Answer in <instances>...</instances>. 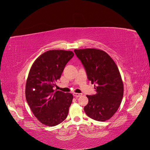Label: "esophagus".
Here are the masks:
<instances>
[{"label":"esophagus","instance_id":"34e87169","mask_svg":"<svg viewBox=\"0 0 150 150\" xmlns=\"http://www.w3.org/2000/svg\"><path fill=\"white\" fill-rule=\"evenodd\" d=\"M82 94H79V93H74V96L75 98H79L80 96H81Z\"/></svg>","mask_w":150,"mask_h":150}]
</instances>
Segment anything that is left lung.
<instances>
[{"instance_id": "1", "label": "left lung", "mask_w": 150, "mask_h": 150, "mask_svg": "<svg viewBox=\"0 0 150 150\" xmlns=\"http://www.w3.org/2000/svg\"><path fill=\"white\" fill-rule=\"evenodd\" d=\"M74 52L96 91V94L86 96L89 102L84 107L85 113L95 120H108L118 109L124 95V85L117 64L102 50L75 49Z\"/></svg>"}]
</instances>
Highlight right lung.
I'll list each match as a JSON object with an SVG mask.
<instances>
[{"label": "right lung", "instance_id": "obj_1", "mask_svg": "<svg viewBox=\"0 0 150 150\" xmlns=\"http://www.w3.org/2000/svg\"><path fill=\"white\" fill-rule=\"evenodd\" d=\"M74 56L70 51L50 50L38 57L30 68L26 83V99L42 124L55 126L68 116L73 95L54 90L53 87Z\"/></svg>", "mask_w": 150, "mask_h": 150}]
</instances>
